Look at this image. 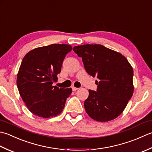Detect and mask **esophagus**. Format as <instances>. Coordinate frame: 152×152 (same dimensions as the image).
<instances>
[{
  "mask_svg": "<svg viewBox=\"0 0 152 152\" xmlns=\"http://www.w3.org/2000/svg\"><path fill=\"white\" fill-rule=\"evenodd\" d=\"M78 89H79L78 88H76V87H75V86H72V90H73V91H76Z\"/></svg>",
  "mask_w": 152,
  "mask_h": 152,
  "instance_id": "1",
  "label": "esophagus"
}]
</instances>
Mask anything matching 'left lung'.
Segmentation results:
<instances>
[{"label":"left lung","mask_w":152,"mask_h":152,"mask_svg":"<svg viewBox=\"0 0 152 152\" xmlns=\"http://www.w3.org/2000/svg\"><path fill=\"white\" fill-rule=\"evenodd\" d=\"M82 58L86 72L96 80V91L89 90L84 106L88 115L97 121L113 120L121 113L134 91L133 69L124 56L101 45L73 47Z\"/></svg>","instance_id":"1"}]
</instances>
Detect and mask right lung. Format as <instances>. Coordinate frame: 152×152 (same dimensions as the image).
Returning <instances> with one entry per match:
<instances>
[{"label": "right lung", "mask_w": 152, "mask_h": 152, "mask_svg": "<svg viewBox=\"0 0 152 152\" xmlns=\"http://www.w3.org/2000/svg\"><path fill=\"white\" fill-rule=\"evenodd\" d=\"M72 50L71 45L53 44L33 49L23 58L17 75V86L26 106L34 115L50 118L64 110L72 89L52 85L61 72L65 57Z\"/></svg>", "instance_id": "obj_1"}]
</instances>
